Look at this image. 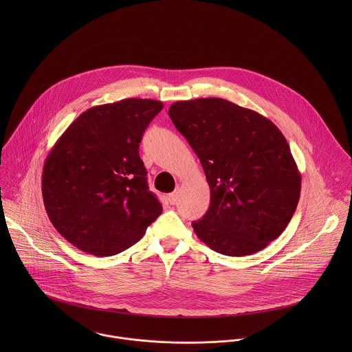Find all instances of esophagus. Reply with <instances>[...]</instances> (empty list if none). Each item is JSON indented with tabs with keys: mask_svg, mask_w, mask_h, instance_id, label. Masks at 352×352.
<instances>
[{
	"mask_svg": "<svg viewBox=\"0 0 352 352\" xmlns=\"http://www.w3.org/2000/svg\"><path fill=\"white\" fill-rule=\"evenodd\" d=\"M168 201H169L170 204L177 203V201H179V191H173L172 194H169V195H168Z\"/></svg>",
	"mask_w": 352,
	"mask_h": 352,
	"instance_id": "esophagus-1",
	"label": "esophagus"
}]
</instances>
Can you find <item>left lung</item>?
Returning a JSON list of instances; mask_svg holds the SVG:
<instances>
[{
  "label": "left lung",
  "instance_id": "obj_1",
  "mask_svg": "<svg viewBox=\"0 0 352 352\" xmlns=\"http://www.w3.org/2000/svg\"><path fill=\"white\" fill-rule=\"evenodd\" d=\"M168 113L210 186L195 234L226 256L264 250L283 233L301 195V173L282 131L258 112L218 98L176 101Z\"/></svg>",
  "mask_w": 352,
  "mask_h": 352
}]
</instances>
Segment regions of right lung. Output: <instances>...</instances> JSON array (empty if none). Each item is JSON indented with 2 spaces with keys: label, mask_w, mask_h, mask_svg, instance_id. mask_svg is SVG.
<instances>
[{
  "label": "right lung",
  "mask_w": 352,
  "mask_h": 352,
  "mask_svg": "<svg viewBox=\"0 0 352 352\" xmlns=\"http://www.w3.org/2000/svg\"><path fill=\"white\" fill-rule=\"evenodd\" d=\"M162 107L135 98L92 107L52 146L42 175L45 207L52 226L80 251L120 253L161 214L140 142Z\"/></svg>",
  "instance_id": "right-lung-1"
}]
</instances>
